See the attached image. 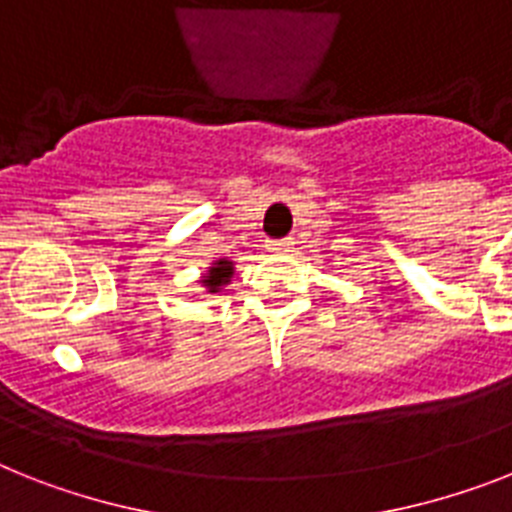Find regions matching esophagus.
Returning <instances> with one entry per match:
<instances>
[{
    "label": "esophagus",
    "mask_w": 512,
    "mask_h": 512,
    "mask_svg": "<svg viewBox=\"0 0 512 512\" xmlns=\"http://www.w3.org/2000/svg\"><path fill=\"white\" fill-rule=\"evenodd\" d=\"M287 248H290V240H274L272 243L274 253H282V251H287Z\"/></svg>",
    "instance_id": "1"
}]
</instances>
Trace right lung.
I'll return each mask as SVG.
<instances>
[{"mask_svg": "<svg viewBox=\"0 0 512 512\" xmlns=\"http://www.w3.org/2000/svg\"><path fill=\"white\" fill-rule=\"evenodd\" d=\"M232 272H235L232 261L219 259V261H214V264L209 266V272L204 274V280H201V282H204V287L209 290V293H219V290H222V287L230 282Z\"/></svg>", "mask_w": 512, "mask_h": 512, "instance_id": "right-lung-1", "label": "right lung"}]
</instances>
